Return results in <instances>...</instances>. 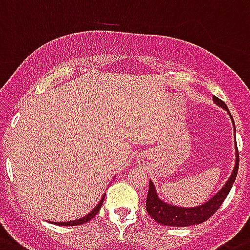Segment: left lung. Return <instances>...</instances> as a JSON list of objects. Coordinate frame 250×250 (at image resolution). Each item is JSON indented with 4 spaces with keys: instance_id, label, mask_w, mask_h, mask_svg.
Returning a JSON list of instances; mask_svg holds the SVG:
<instances>
[{
    "instance_id": "1",
    "label": "left lung",
    "mask_w": 250,
    "mask_h": 250,
    "mask_svg": "<svg viewBox=\"0 0 250 250\" xmlns=\"http://www.w3.org/2000/svg\"><path fill=\"white\" fill-rule=\"evenodd\" d=\"M213 102L220 105L221 108L226 109L229 112L228 106L221 99L213 96ZM231 117V115H230ZM234 122V121H232ZM236 150V161L235 167H234V170L231 173V177L229 178L228 182L222 189L216 193L215 196L211 198L209 201H207L206 203H203L198 207H193V208H184V207H178L174 206V205H169V203H165L164 201H161L156 194V190H155V187L152 184V182L150 180V184H148V193L147 198H146V209H147L148 215L157 221L161 225L167 226H179V228H184V226H192L196 225V224H202L206 220H208L213 213L220 208V206L222 205V202L225 201V198L228 197L229 192L231 189L232 184L235 182L236 174H238L239 169V151L238 147Z\"/></svg>"
}]
</instances>
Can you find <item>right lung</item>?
<instances>
[{
    "mask_svg": "<svg viewBox=\"0 0 250 250\" xmlns=\"http://www.w3.org/2000/svg\"><path fill=\"white\" fill-rule=\"evenodd\" d=\"M104 198H105V196H103V198L100 200V202L96 205V207L93 209V211H91V212L87 213V215L83 216V217H81V219H77V220H75V221H67V222H53V224H56V225H62V226H76V225H81V224H85V222L90 221V220L93 219L96 213L99 212L100 207H102L103 202H104Z\"/></svg>",
    "mask_w": 250,
    "mask_h": 250,
    "instance_id": "add662e5",
    "label": "right lung"
}]
</instances>
